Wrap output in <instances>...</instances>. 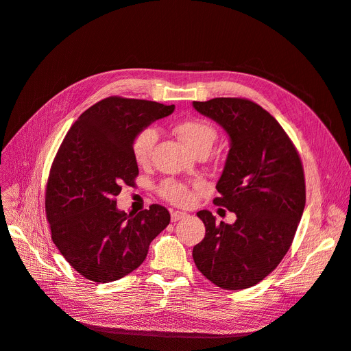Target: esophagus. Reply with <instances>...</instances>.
<instances>
[{
    "instance_id": "esophagus-1",
    "label": "esophagus",
    "mask_w": 351,
    "mask_h": 351,
    "mask_svg": "<svg viewBox=\"0 0 351 351\" xmlns=\"http://www.w3.org/2000/svg\"><path fill=\"white\" fill-rule=\"evenodd\" d=\"M185 216H188V213H185V212H179V210H175V212H172V215H171V217H172V222H178V220L183 219Z\"/></svg>"
}]
</instances>
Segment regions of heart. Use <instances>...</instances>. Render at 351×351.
I'll return each mask as SVG.
<instances>
[{"mask_svg":"<svg viewBox=\"0 0 351 351\" xmlns=\"http://www.w3.org/2000/svg\"><path fill=\"white\" fill-rule=\"evenodd\" d=\"M176 134L193 154L202 151H210L213 146L217 132L215 126L205 119H185L176 125ZM159 134L154 126L142 128L134 136L131 149L132 156L138 165H146L151 160L154 147L158 142ZM159 193L163 199L173 205L186 206L195 200V195L189 185L176 179H166L160 183Z\"/></svg>","mask_w":351,"mask_h":351,"instance_id":"heart-1","label":"heart"}]
</instances>
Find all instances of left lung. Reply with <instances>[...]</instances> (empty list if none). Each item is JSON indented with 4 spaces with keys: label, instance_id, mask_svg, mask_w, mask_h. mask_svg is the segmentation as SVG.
Instances as JSON below:
<instances>
[{
    "label": "left lung",
    "instance_id": "obj_1",
    "mask_svg": "<svg viewBox=\"0 0 351 351\" xmlns=\"http://www.w3.org/2000/svg\"><path fill=\"white\" fill-rule=\"evenodd\" d=\"M193 106L230 138L213 204L237 217L233 225L216 223L209 210L197 212L206 234L193 247V261L217 287L247 289L278 267L291 246L306 205L302 159L280 123L250 99L213 98Z\"/></svg>",
    "mask_w": 351,
    "mask_h": 351
}]
</instances>
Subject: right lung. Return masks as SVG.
Returning <instances> with one entry per match:
<instances>
[{"instance_id": "1", "label": "right lung", "mask_w": 351, "mask_h": 351, "mask_svg": "<svg viewBox=\"0 0 351 351\" xmlns=\"http://www.w3.org/2000/svg\"><path fill=\"white\" fill-rule=\"evenodd\" d=\"M175 105L108 97L71 126L51 165L45 213L51 237L85 279L109 283L138 269L171 215L151 205L138 215L117 209L122 186L139 175L131 143L142 128Z\"/></svg>"}]
</instances>
